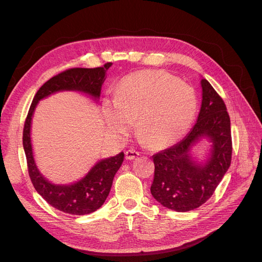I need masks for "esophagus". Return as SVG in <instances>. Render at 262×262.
Listing matches in <instances>:
<instances>
[{
    "instance_id": "obj_1",
    "label": "esophagus",
    "mask_w": 262,
    "mask_h": 262,
    "mask_svg": "<svg viewBox=\"0 0 262 262\" xmlns=\"http://www.w3.org/2000/svg\"><path fill=\"white\" fill-rule=\"evenodd\" d=\"M139 155H140V153L137 152L136 149H128L125 152V158H126V160H130V161L136 160V158H138Z\"/></svg>"
}]
</instances>
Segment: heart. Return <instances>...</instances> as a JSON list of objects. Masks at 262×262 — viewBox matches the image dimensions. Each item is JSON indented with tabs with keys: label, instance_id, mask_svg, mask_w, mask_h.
I'll list each match as a JSON object with an SVG mask.
<instances>
[{
	"label": "heart",
	"instance_id": "1",
	"mask_svg": "<svg viewBox=\"0 0 262 262\" xmlns=\"http://www.w3.org/2000/svg\"><path fill=\"white\" fill-rule=\"evenodd\" d=\"M195 109L192 87L157 70L125 76L117 86L116 98H106L101 107L110 132L126 136L137 119L139 138L152 148L167 145L184 136Z\"/></svg>",
	"mask_w": 262,
	"mask_h": 262
}]
</instances>
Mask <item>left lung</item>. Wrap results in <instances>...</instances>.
<instances>
[{
	"mask_svg": "<svg viewBox=\"0 0 262 262\" xmlns=\"http://www.w3.org/2000/svg\"><path fill=\"white\" fill-rule=\"evenodd\" d=\"M202 105L188 136L173 146L153 156L154 180L150 193L167 209L187 212L199 208L215 191L232 162L231 119L224 100L205 80L201 81ZM212 142L211 157L196 164L189 149L200 137Z\"/></svg>",
	"mask_w": 262,
	"mask_h": 262,
	"instance_id": "8db88e82",
	"label": "left lung"
}]
</instances>
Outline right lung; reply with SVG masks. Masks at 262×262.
<instances>
[{"label":"right lung","mask_w":262,"mask_h":262,"mask_svg":"<svg viewBox=\"0 0 262 262\" xmlns=\"http://www.w3.org/2000/svg\"><path fill=\"white\" fill-rule=\"evenodd\" d=\"M112 64V62H107L104 67L94 69L73 68L51 77L36 93L24 124L23 145L26 154L28 173L35 189L53 208L74 215L92 213L104 204L112 189L116 172L123 162L124 154L121 152L114 157L98 162L76 184L69 186L52 185L42 177L36 167L30 143L31 117L39 100L59 91H81L98 98L106 72Z\"/></svg>","instance_id":"right-lung-1"}]
</instances>
